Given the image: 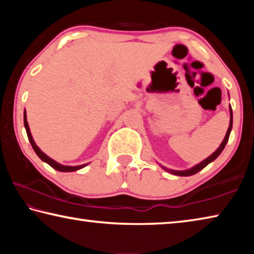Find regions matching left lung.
I'll use <instances>...</instances> for the list:
<instances>
[{
    "label": "left lung",
    "instance_id": "obj_1",
    "mask_svg": "<svg viewBox=\"0 0 254 254\" xmlns=\"http://www.w3.org/2000/svg\"><path fill=\"white\" fill-rule=\"evenodd\" d=\"M232 126H233V113H232V107H231V105H230V126H229V128H227V132H226V134H225L224 140L222 141L221 145L216 149V151H214L212 154H210V156H209L208 158H206L205 160H203V161L199 162V163H197L196 166H194V167H192V168H190V169H187V170H173V169L166 168V167H163V166L160 165L161 168L165 169L166 171H168V173H170V174L175 175V176H183V177H186V176H191V175L197 174V173H198V171H200L201 169H204L205 167L208 165V163L214 161L215 159H216L218 156H220L223 150H224L225 145H226V143H227V141H229L230 133H231V131H232Z\"/></svg>",
    "mask_w": 254,
    "mask_h": 254
}]
</instances>
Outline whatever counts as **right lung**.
Segmentation results:
<instances>
[{
	"label": "right lung",
	"instance_id": "1",
	"mask_svg": "<svg viewBox=\"0 0 254 254\" xmlns=\"http://www.w3.org/2000/svg\"><path fill=\"white\" fill-rule=\"evenodd\" d=\"M23 120H24V127H25V131H27V134H28V139H29V141H30V143H31V145H32L34 152L37 153V156L39 157L42 161H45V162L48 163V165L53 167L54 169L58 170V171H63V173H71V171L79 170V169L84 168V167H86V166L88 165V163H85V165H80V166H64V165H60L59 162L55 161L54 159L49 158L45 152L41 151V150L39 149V147H38V145L36 144V142H34L33 137H32V135H31V132H30V127H29V124H28V121H27V113H25V110H24Z\"/></svg>",
	"mask_w": 254,
	"mask_h": 254
}]
</instances>
